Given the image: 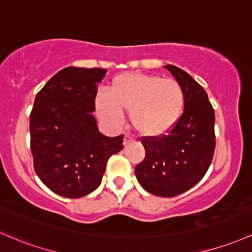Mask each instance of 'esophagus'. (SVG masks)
Here are the masks:
<instances>
[{
  "label": "esophagus",
  "instance_id": "obj_1",
  "mask_svg": "<svg viewBox=\"0 0 252 252\" xmlns=\"http://www.w3.org/2000/svg\"><path fill=\"white\" fill-rule=\"evenodd\" d=\"M133 141H134V137L131 136V135L126 134V136H124V141H123L124 146H126V145H129L130 142H133Z\"/></svg>",
  "mask_w": 252,
  "mask_h": 252
}]
</instances>
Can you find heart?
I'll list each match as a JSON object with an SVG mask.
<instances>
[{"mask_svg":"<svg viewBox=\"0 0 252 252\" xmlns=\"http://www.w3.org/2000/svg\"><path fill=\"white\" fill-rule=\"evenodd\" d=\"M185 107V92L173 78L126 73L116 77L108 94H97L96 108L107 124L119 126L123 111L130 110V122L140 134L157 136L175 126Z\"/></svg>","mask_w":252,"mask_h":252,"instance_id":"1","label":"heart"}]
</instances>
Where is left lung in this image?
Returning a JSON list of instances; mask_svg holds the SVG:
<instances>
[{
    "mask_svg": "<svg viewBox=\"0 0 252 252\" xmlns=\"http://www.w3.org/2000/svg\"><path fill=\"white\" fill-rule=\"evenodd\" d=\"M165 67L184 89V112L166 134L140 137L146 155L135 175L147 192L170 198L203 179L213 160L216 137L215 112L203 87L181 68Z\"/></svg>",
    "mask_w": 252,
    "mask_h": 252,
    "instance_id": "8db88e82",
    "label": "left lung"
}]
</instances>
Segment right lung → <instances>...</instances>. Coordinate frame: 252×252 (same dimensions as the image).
Listing matches in <instances>:
<instances>
[{"mask_svg": "<svg viewBox=\"0 0 252 252\" xmlns=\"http://www.w3.org/2000/svg\"><path fill=\"white\" fill-rule=\"evenodd\" d=\"M105 73V68L70 66L36 95L30 115L33 168L62 197L76 199L96 189L108 158L123 150V135H102L93 116L97 83Z\"/></svg>", "mask_w": 252, "mask_h": 252, "instance_id": "1", "label": "right lung"}]
</instances>
